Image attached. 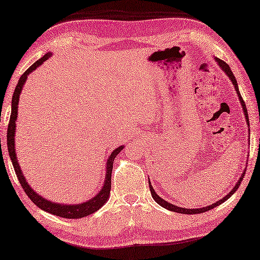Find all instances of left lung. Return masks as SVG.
I'll return each instance as SVG.
<instances>
[{"label":"left lung","mask_w":260,"mask_h":260,"mask_svg":"<svg viewBox=\"0 0 260 260\" xmlns=\"http://www.w3.org/2000/svg\"><path fill=\"white\" fill-rule=\"evenodd\" d=\"M214 60H215V61L218 62V64L220 66V68H221V69L224 71L225 75H227V76L229 77V79L231 80V82H233V85H234L235 89H236V91H237V95H238V97H239V101H240L241 106H242V108H244V113H245L246 121H247L248 126H249V118H248V113H247L246 105H245L244 99H242V97H241V95H240V92H239L238 84H237V80H236V78H235V76H234V74H233V71H231V69H230V67H229V64H228V63H225L224 61H222V60H220L219 58H214ZM245 174H246V170H244V172H242V174H241V176H240V179H239V180H238V182H237V183H236V185H235L234 189L231 190V191L228 193V194L225 196L224 198H222L221 200H219V201H217V202H214V203H212V204H210L209 207H203V208H199V209H186V208H180V207L173 206V204H171V203H169L168 201H165L164 199H162L161 197H158V194H156V192L154 191V189H153V186H152V184H151V181H150V180H148V184H150V190H151V194H152L153 199H154V200H155V201L159 204V206H162L163 208L170 210V211H174V212H179V213H184V214H197V213H203V212H207V211H209V210L213 209L214 207H218L219 204H221L222 202L227 201L228 199H229L231 196H233L234 193L237 191V189H238V187H239V185H240V183H241L242 179L245 178Z\"/></svg>","instance_id":"left-lung-1"}]
</instances>
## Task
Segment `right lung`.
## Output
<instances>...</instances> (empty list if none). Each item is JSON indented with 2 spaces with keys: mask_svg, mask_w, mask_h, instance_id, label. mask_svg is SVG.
I'll use <instances>...</instances> for the list:
<instances>
[{
  "mask_svg": "<svg viewBox=\"0 0 260 260\" xmlns=\"http://www.w3.org/2000/svg\"><path fill=\"white\" fill-rule=\"evenodd\" d=\"M51 56V53H46L45 56L40 58L33 63L31 67L27 69L25 73L20 77L18 85H16L14 93L12 97V109H11V117L9 121V127H8V151L10 154L11 161H12L13 168L15 171V174L18 176V180L20 182V184L23 187L24 192L26 193V196L30 198V200L36 204L37 207L42 209L43 211H47L51 214L58 215V217L61 218H67V219H80L84 218L86 215H89L93 212H96L97 210L101 209L109 198V192H110V186H112V171H113V164H114V159L117 156V154L123 150V146H119L116 148L110 154V156L107 159V165H106V175H105V181H104V186L103 189L99 191V193L93 197L90 200H88L87 202L84 203H78V204H62V203H56L52 201H49L47 199L42 198L41 196H39L37 192L33 191L31 189V186L29 183L25 181L24 175L22 174V171L20 169V165L18 163V158H16V154H15V144H14V137H15V121L16 117H18V105H19V98H20V93L22 88H23L24 82L26 81L27 76L31 74L33 70H36L39 66H41L46 60Z\"/></svg>",
  "mask_w": 260,
  "mask_h": 260,
  "instance_id": "right-lung-1",
  "label": "right lung"
}]
</instances>
